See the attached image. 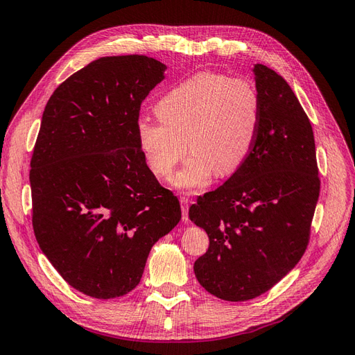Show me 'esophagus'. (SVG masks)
I'll list each match as a JSON object with an SVG mask.
<instances>
[{
  "instance_id": "34e87169",
  "label": "esophagus",
  "mask_w": 355,
  "mask_h": 355,
  "mask_svg": "<svg viewBox=\"0 0 355 355\" xmlns=\"http://www.w3.org/2000/svg\"><path fill=\"white\" fill-rule=\"evenodd\" d=\"M180 201V207H182V219H184L185 222L189 220V200L187 197H180L179 198Z\"/></svg>"
}]
</instances>
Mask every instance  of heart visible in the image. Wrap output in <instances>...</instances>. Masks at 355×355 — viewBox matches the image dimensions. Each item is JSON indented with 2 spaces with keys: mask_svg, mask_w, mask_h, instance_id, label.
Listing matches in <instances>:
<instances>
[{
  "mask_svg": "<svg viewBox=\"0 0 355 355\" xmlns=\"http://www.w3.org/2000/svg\"><path fill=\"white\" fill-rule=\"evenodd\" d=\"M155 112L158 120L141 116L135 125L148 168L157 178H167L188 149L191 154L171 185L198 192L214 175H234L250 157L262 102L250 81L202 72L168 90Z\"/></svg>",
  "mask_w": 355,
  "mask_h": 355,
  "instance_id": "b5f03b06",
  "label": "heart"
}]
</instances>
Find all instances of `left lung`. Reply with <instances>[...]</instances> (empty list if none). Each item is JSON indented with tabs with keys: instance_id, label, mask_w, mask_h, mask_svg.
Listing matches in <instances>:
<instances>
[{
	"instance_id": "8db88e82",
	"label": "left lung",
	"mask_w": 355,
	"mask_h": 355,
	"mask_svg": "<svg viewBox=\"0 0 355 355\" xmlns=\"http://www.w3.org/2000/svg\"><path fill=\"white\" fill-rule=\"evenodd\" d=\"M262 102L250 157L222 187L198 197L189 219L209 235L194 263L209 293L243 302L268 292L302 257L320 194L313 127L286 80L253 67Z\"/></svg>"
}]
</instances>
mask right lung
<instances>
[{
    "label": "right lung",
    "mask_w": 355,
    "mask_h": 355,
    "mask_svg": "<svg viewBox=\"0 0 355 355\" xmlns=\"http://www.w3.org/2000/svg\"><path fill=\"white\" fill-rule=\"evenodd\" d=\"M166 69L148 56L101 58L63 81L42 112L29 171L35 239L63 280L96 299L133 290L182 216L135 132Z\"/></svg>",
    "instance_id": "right-lung-1"
}]
</instances>
